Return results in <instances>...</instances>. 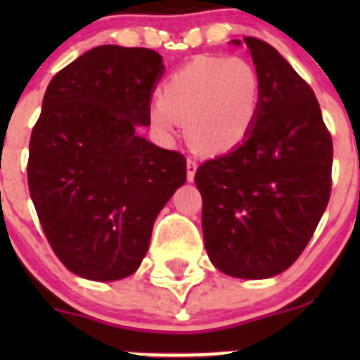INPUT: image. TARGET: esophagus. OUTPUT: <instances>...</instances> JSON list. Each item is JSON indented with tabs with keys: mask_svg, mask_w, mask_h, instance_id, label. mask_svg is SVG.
Returning a JSON list of instances; mask_svg holds the SVG:
<instances>
[{
	"mask_svg": "<svg viewBox=\"0 0 360 360\" xmlns=\"http://www.w3.org/2000/svg\"><path fill=\"white\" fill-rule=\"evenodd\" d=\"M197 167H198L197 160L191 158V157L186 160V176H188V181H193L195 172H197Z\"/></svg>",
	"mask_w": 360,
	"mask_h": 360,
	"instance_id": "1",
	"label": "esophagus"
}]
</instances>
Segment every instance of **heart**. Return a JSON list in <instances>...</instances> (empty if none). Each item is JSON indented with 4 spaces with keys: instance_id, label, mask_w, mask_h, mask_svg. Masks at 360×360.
<instances>
[{
    "instance_id": "obj_1",
    "label": "heart",
    "mask_w": 360,
    "mask_h": 360,
    "mask_svg": "<svg viewBox=\"0 0 360 360\" xmlns=\"http://www.w3.org/2000/svg\"><path fill=\"white\" fill-rule=\"evenodd\" d=\"M259 106V72L248 59L200 56L169 76L150 116L163 134H176L186 120L195 148L226 153L249 136Z\"/></svg>"
}]
</instances>
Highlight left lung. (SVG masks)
<instances>
[{"instance_id":"left-lung-1","label":"left lung","mask_w":360,"mask_h":360,"mask_svg":"<svg viewBox=\"0 0 360 360\" xmlns=\"http://www.w3.org/2000/svg\"><path fill=\"white\" fill-rule=\"evenodd\" d=\"M244 41L261 79L257 120L240 146L198 167L195 183L214 266L268 278L301 256L328 207L333 139L314 90L291 64L263 39Z\"/></svg>"}]
</instances>
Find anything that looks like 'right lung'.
Masks as SVG:
<instances>
[{
    "label": "right lung",
    "mask_w": 360,
    "mask_h": 360,
    "mask_svg": "<svg viewBox=\"0 0 360 360\" xmlns=\"http://www.w3.org/2000/svg\"><path fill=\"white\" fill-rule=\"evenodd\" d=\"M163 69L151 49L96 46L53 76L32 127L27 184L39 224L64 266L89 281L139 268L158 212L186 181L183 153L137 134Z\"/></svg>",
    "instance_id": "1"
}]
</instances>
